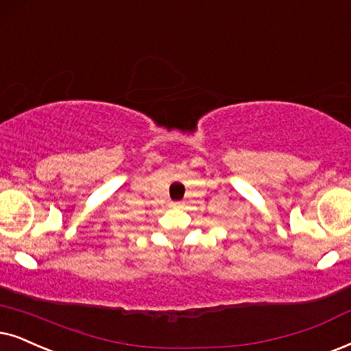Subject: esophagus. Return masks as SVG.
I'll return each instance as SVG.
<instances>
[{
  "label": "esophagus",
  "instance_id": "esophagus-1",
  "mask_svg": "<svg viewBox=\"0 0 351 351\" xmlns=\"http://www.w3.org/2000/svg\"><path fill=\"white\" fill-rule=\"evenodd\" d=\"M171 207H181V202H171Z\"/></svg>",
  "mask_w": 351,
  "mask_h": 351
}]
</instances>
